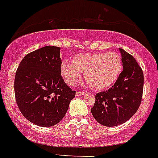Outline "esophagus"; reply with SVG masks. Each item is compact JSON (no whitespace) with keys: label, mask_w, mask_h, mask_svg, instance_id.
<instances>
[{"label":"esophagus","mask_w":158,"mask_h":158,"mask_svg":"<svg viewBox=\"0 0 158 158\" xmlns=\"http://www.w3.org/2000/svg\"><path fill=\"white\" fill-rule=\"evenodd\" d=\"M85 94V92H81V91H77L76 92V96L77 97H80L82 95H84Z\"/></svg>","instance_id":"esophagus-1"}]
</instances>
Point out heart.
<instances>
[{"label": "heart", "instance_id": "1", "mask_svg": "<svg viewBox=\"0 0 158 158\" xmlns=\"http://www.w3.org/2000/svg\"><path fill=\"white\" fill-rule=\"evenodd\" d=\"M122 69V60L118 53H81L74 56L73 62L62 60L60 72L67 84L74 86L84 78L95 89H105L111 86L119 78Z\"/></svg>", "mask_w": 158, "mask_h": 158}]
</instances>
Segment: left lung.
I'll return each mask as SVG.
<instances>
[{
    "label": "left lung",
    "mask_w": 158,
    "mask_h": 158,
    "mask_svg": "<svg viewBox=\"0 0 158 158\" xmlns=\"http://www.w3.org/2000/svg\"><path fill=\"white\" fill-rule=\"evenodd\" d=\"M123 70L107 91L96 94L91 112L101 125L113 127L124 124L139 107L143 89V73L136 60L119 48Z\"/></svg>",
    "instance_id": "8db88e82"
}]
</instances>
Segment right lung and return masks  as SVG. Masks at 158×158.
I'll use <instances>...</instances> for the list:
<instances>
[{
  "label": "right lung",
  "instance_id": "right-lung-1",
  "mask_svg": "<svg viewBox=\"0 0 158 158\" xmlns=\"http://www.w3.org/2000/svg\"><path fill=\"white\" fill-rule=\"evenodd\" d=\"M60 48L47 46L26 55L15 78L19 109L33 124L41 127L56 125L66 114L75 97L61 77Z\"/></svg>",
  "mask_w": 158,
  "mask_h": 158
}]
</instances>
